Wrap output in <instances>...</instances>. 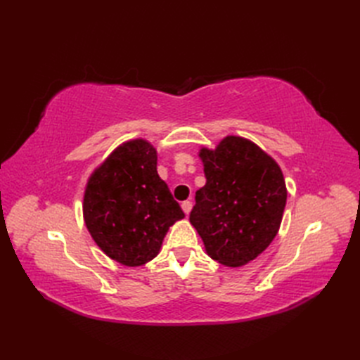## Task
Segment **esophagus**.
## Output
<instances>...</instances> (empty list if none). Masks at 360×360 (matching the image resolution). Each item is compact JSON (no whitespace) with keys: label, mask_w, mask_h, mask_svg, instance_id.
<instances>
[{"label":"esophagus","mask_w":360,"mask_h":360,"mask_svg":"<svg viewBox=\"0 0 360 360\" xmlns=\"http://www.w3.org/2000/svg\"><path fill=\"white\" fill-rule=\"evenodd\" d=\"M181 209H183V212H184V213L189 214V212L192 210V201H189V200L183 201V202H181Z\"/></svg>","instance_id":"obj_1"}]
</instances>
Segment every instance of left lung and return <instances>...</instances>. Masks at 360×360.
Segmentation results:
<instances>
[{"instance_id": "left-lung-1", "label": "left lung", "mask_w": 360, "mask_h": 360, "mask_svg": "<svg viewBox=\"0 0 360 360\" xmlns=\"http://www.w3.org/2000/svg\"><path fill=\"white\" fill-rule=\"evenodd\" d=\"M205 186L195 192L189 221L207 254L238 267L257 258L274 240L282 221L287 189L278 163L238 136L216 150L202 148Z\"/></svg>"}]
</instances>
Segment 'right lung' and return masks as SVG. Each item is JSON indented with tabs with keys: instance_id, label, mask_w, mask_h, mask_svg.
Here are the masks:
<instances>
[{
	"instance_id": "right-lung-1",
	"label": "right lung",
	"mask_w": 360,
	"mask_h": 360,
	"mask_svg": "<svg viewBox=\"0 0 360 360\" xmlns=\"http://www.w3.org/2000/svg\"><path fill=\"white\" fill-rule=\"evenodd\" d=\"M156 163V150L147 141H129L86 184L85 225L103 252L124 266L153 259L168 228L184 217Z\"/></svg>"
}]
</instances>
